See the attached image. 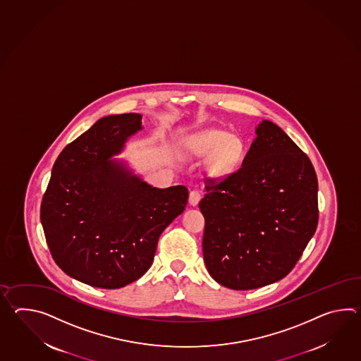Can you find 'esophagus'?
<instances>
[{"mask_svg": "<svg viewBox=\"0 0 361 361\" xmlns=\"http://www.w3.org/2000/svg\"><path fill=\"white\" fill-rule=\"evenodd\" d=\"M200 192L198 190H192L189 194V203L192 206H197L200 203Z\"/></svg>", "mask_w": 361, "mask_h": 361, "instance_id": "obj_1", "label": "esophagus"}]
</instances>
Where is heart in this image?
Listing matches in <instances>:
<instances>
[{
	"instance_id": "b5f03b06",
	"label": "heart",
	"mask_w": 361,
	"mask_h": 361,
	"mask_svg": "<svg viewBox=\"0 0 361 361\" xmlns=\"http://www.w3.org/2000/svg\"><path fill=\"white\" fill-rule=\"evenodd\" d=\"M192 152L200 157H209L215 152L211 167L216 175L233 172L240 161L243 144L238 137L228 136L224 130H206L194 138Z\"/></svg>"
}]
</instances>
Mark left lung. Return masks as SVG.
Masks as SVG:
<instances>
[{"label": "left lung", "mask_w": 361, "mask_h": 361, "mask_svg": "<svg viewBox=\"0 0 361 361\" xmlns=\"http://www.w3.org/2000/svg\"><path fill=\"white\" fill-rule=\"evenodd\" d=\"M255 133L242 167L209 180L200 202L207 271L233 290L288 276L319 223V184L310 158L272 121H262Z\"/></svg>", "instance_id": "1"}]
</instances>
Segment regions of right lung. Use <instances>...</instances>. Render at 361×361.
<instances>
[{"mask_svg":"<svg viewBox=\"0 0 361 361\" xmlns=\"http://www.w3.org/2000/svg\"><path fill=\"white\" fill-rule=\"evenodd\" d=\"M140 114L104 116L67 145L41 202L50 254L66 274L119 288L152 267L161 232L184 212V185L152 188L123 161L110 159L142 129Z\"/></svg>","mask_w":361,"mask_h":361,"instance_id":"right-lung-1","label":"right lung"}]
</instances>
